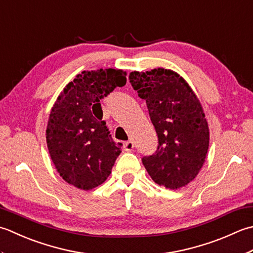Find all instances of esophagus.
I'll use <instances>...</instances> for the list:
<instances>
[{"instance_id": "obj_1", "label": "esophagus", "mask_w": 253, "mask_h": 253, "mask_svg": "<svg viewBox=\"0 0 253 253\" xmlns=\"http://www.w3.org/2000/svg\"><path fill=\"white\" fill-rule=\"evenodd\" d=\"M123 148H125L126 152H132L134 149V142L132 140H128L127 142L125 143Z\"/></svg>"}]
</instances>
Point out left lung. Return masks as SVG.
<instances>
[{
  "instance_id": "1",
  "label": "left lung",
  "mask_w": 253,
  "mask_h": 253,
  "mask_svg": "<svg viewBox=\"0 0 253 253\" xmlns=\"http://www.w3.org/2000/svg\"><path fill=\"white\" fill-rule=\"evenodd\" d=\"M128 80L146 100L158 136L157 151L143 157L144 167L159 185L184 187L198 176L209 151V123L198 96L181 75L169 69L133 71Z\"/></svg>"
}]
</instances>
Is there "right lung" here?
Wrapping results in <instances>:
<instances>
[{
	"label": "right lung",
	"mask_w": 253,
	"mask_h": 253,
	"mask_svg": "<svg viewBox=\"0 0 253 253\" xmlns=\"http://www.w3.org/2000/svg\"><path fill=\"white\" fill-rule=\"evenodd\" d=\"M126 83L123 70L83 71L51 108L45 130L51 161L64 181L77 189L91 190L110 176L121 144L115 143L101 121L100 99Z\"/></svg>",
	"instance_id": "add662e5"
}]
</instances>
